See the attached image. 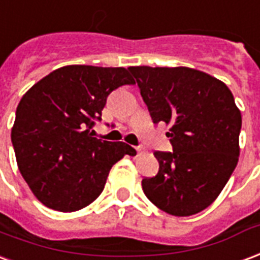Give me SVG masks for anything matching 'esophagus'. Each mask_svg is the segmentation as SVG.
Masks as SVG:
<instances>
[{"mask_svg":"<svg viewBox=\"0 0 260 260\" xmlns=\"http://www.w3.org/2000/svg\"><path fill=\"white\" fill-rule=\"evenodd\" d=\"M136 151H138V155H142V154H145L146 153V150L142 147V146H139V147H136Z\"/></svg>","mask_w":260,"mask_h":260,"instance_id":"34e87169","label":"esophagus"}]
</instances>
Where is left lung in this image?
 <instances>
[{
  "instance_id": "obj_1",
  "label": "left lung",
  "mask_w": 260,
  "mask_h": 260,
  "mask_svg": "<svg viewBox=\"0 0 260 260\" xmlns=\"http://www.w3.org/2000/svg\"><path fill=\"white\" fill-rule=\"evenodd\" d=\"M150 115L169 125L172 153L155 151L158 174L142 180L146 197L174 216L201 212L218 199L240 155L241 111L218 78L190 67L132 66Z\"/></svg>"
}]
</instances>
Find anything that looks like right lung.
Instances as JSON below:
<instances>
[{
	"mask_svg": "<svg viewBox=\"0 0 260 260\" xmlns=\"http://www.w3.org/2000/svg\"><path fill=\"white\" fill-rule=\"evenodd\" d=\"M135 84L128 69L70 64L34 84L19 102L11 131L17 168L36 199L59 212L93 203L111 167L135 155L124 142L93 138L106 99Z\"/></svg>",
	"mask_w": 260,
	"mask_h": 260,
	"instance_id": "1",
	"label": "right lung"
}]
</instances>
